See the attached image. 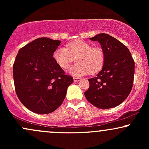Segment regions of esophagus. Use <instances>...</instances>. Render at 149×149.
Instances as JSON below:
<instances>
[{
    "label": "esophagus",
    "instance_id": "1",
    "mask_svg": "<svg viewBox=\"0 0 149 149\" xmlns=\"http://www.w3.org/2000/svg\"><path fill=\"white\" fill-rule=\"evenodd\" d=\"M80 80H81V78H78V77H73V80H74V82H78V81H80Z\"/></svg>",
    "mask_w": 149,
    "mask_h": 149
}]
</instances>
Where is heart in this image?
I'll use <instances>...</instances> for the list:
<instances>
[{"instance_id":"b5f03b06","label":"heart","mask_w":149,"mask_h":149,"mask_svg":"<svg viewBox=\"0 0 149 149\" xmlns=\"http://www.w3.org/2000/svg\"><path fill=\"white\" fill-rule=\"evenodd\" d=\"M53 59L62 69L69 67L75 58L76 63L71 66L69 73L73 76H84L100 71L105 61V53L100 47L92 45L83 40H77L66 44V48L57 47L52 54Z\"/></svg>"}]
</instances>
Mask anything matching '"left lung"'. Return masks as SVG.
<instances>
[{"label": "left lung", "instance_id": "left-lung-1", "mask_svg": "<svg viewBox=\"0 0 149 149\" xmlns=\"http://www.w3.org/2000/svg\"><path fill=\"white\" fill-rule=\"evenodd\" d=\"M90 40L101 44L105 61L100 72L88 79L90 87L85 96L99 109L117 107L126 100L132 88L134 59L127 47L109 34L100 33Z\"/></svg>", "mask_w": 149, "mask_h": 149}]
</instances>
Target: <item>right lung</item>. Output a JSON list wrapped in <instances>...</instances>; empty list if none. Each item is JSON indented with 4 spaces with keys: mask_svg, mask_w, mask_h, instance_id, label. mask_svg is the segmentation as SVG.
I'll list each match as a JSON object with an SVG mask.
<instances>
[{
    "mask_svg": "<svg viewBox=\"0 0 149 149\" xmlns=\"http://www.w3.org/2000/svg\"><path fill=\"white\" fill-rule=\"evenodd\" d=\"M61 41L38 38L19 50L13 64L15 92L22 104L36 113L47 114L64 102L72 76L53 59Z\"/></svg>",
    "mask_w": 149,
    "mask_h": 149,
    "instance_id": "add662e5",
    "label": "right lung"
}]
</instances>
